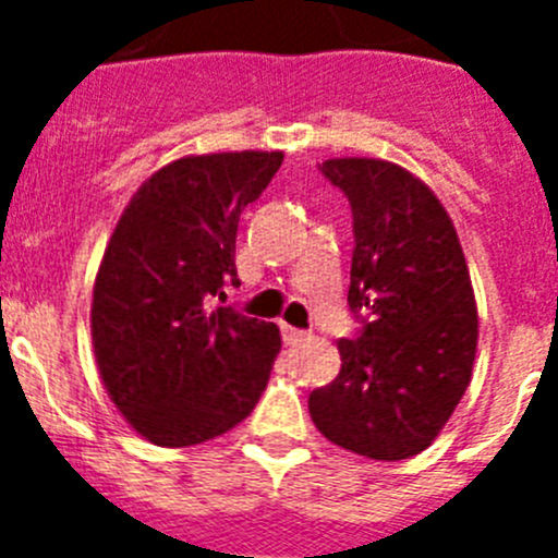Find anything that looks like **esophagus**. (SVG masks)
Returning <instances> with one entry per match:
<instances>
[{"instance_id": "34e87169", "label": "esophagus", "mask_w": 558, "mask_h": 558, "mask_svg": "<svg viewBox=\"0 0 558 558\" xmlns=\"http://www.w3.org/2000/svg\"><path fill=\"white\" fill-rule=\"evenodd\" d=\"M282 338H284V343H290V347H293V343H302V340L307 338V332H304V329H295V327H288V324H282Z\"/></svg>"}]
</instances>
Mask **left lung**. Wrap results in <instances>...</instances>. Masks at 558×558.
Masks as SVG:
<instances>
[{
  "instance_id": "left-lung-1",
  "label": "left lung",
  "mask_w": 558,
  "mask_h": 558,
  "mask_svg": "<svg viewBox=\"0 0 558 558\" xmlns=\"http://www.w3.org/2000/svg\"><path fill=\"white\" fill-rule=\"evenodd\" d=\"M322 172L352 206L349 310L360 338H340V372L310 393L332 445L402 461L441 433L470 386L477 307L456 226L430 186L383 159H327Z\"/></svg>"
}]
</instances>
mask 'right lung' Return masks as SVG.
<instances>
[{"label": "right lung", "mask_w": 558, "mask_h": 558, "mask_svg": "<svg viewBox=\"0 0 558 558\" xmlns=\"http://www.w3.org/2000/svg\"><path fill=\"white\" fill-rule=\"evenodd\" d=\"M279 150L184 156L122 211L92 299L102 386L142 438L192 447L240 425L282 349L279 327L209 310L236 282V223L282 167Z\"/></svg>", "instance_id": "right-lung-1"}]
</instances>
